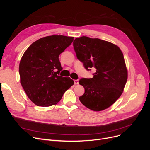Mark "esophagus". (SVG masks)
<instances>
[{"mask_svg":"<svg viewBox=\"0 0 150 150\" xmlns=\"http://www.w3.org/2000/svg\"><path fill=\"white\" fill-rule=\"evenodd\" d=\"M74 84H78L79 82H78V79H75L74 80Z\"/></svg>","mask_w":150,"mask_h":150,"instance_id":"esophagus-1","label":"esophagus"}]
</instances>
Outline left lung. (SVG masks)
<instances>
[{
  "label": "left lung",
  "mask_w": 150,
  "mask_h": 150,
  "mask_svg": "<svg viewBox=\"0 0 150 150\" xmlns=\"http://www.w3.org/2000/svg\"><path fill=\"white\" fill-rule=\"evenodd\" d=\"M73 46L77 58L85 69H96L93 78L79 81L85 89L80 101L93 111L107 109L120 97L128 78L121 49L110 42L86 36L76 38Z\"/></svg>",
  "instance_id": "obj_1"
}]
</instances>
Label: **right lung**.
I'll list each match as a JSON object with an SVG mask.
<instances>
[{
	"instance_id": "right-lung-1",
	"label": "right lung",
	"mask_w": 150,
	"mask_h": 150,
	"mask_svg": "<svg viewBox=\"0 0 150 150\" xmlns=\"http://www.w3.org/2000/svg\"><path fill=\"white\" fill-rule=\"evenodd\" d=\"M73 40L64 35L47 36L33 42L22 56L19 68L21 84L37 106L56 104L74 84L70 78L59 75L62 69L59 56Z\"/></svg>"
}]
</instances>
